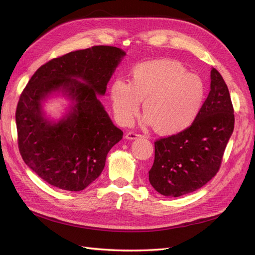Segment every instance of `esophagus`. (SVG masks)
Wrapping results in <instances>:
<instances>
[{"label": "esophagus", "mask_w": 255, "mask_h": 255, "mask_svg": "<svg viewBox=\"0 0 255 255\" xmlns=\"http://www.w3.org/2000/svg\"><path fill=\"white\" fill-rule=\"evenodd\" d=\"M126 137L128 139H136V138H138V137H144V135H141V134L135 132V131H129V132H128L126 134Z\"/></svg>", "instance_id": "esophagus-1"}]
</instances>
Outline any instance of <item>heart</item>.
I'll return each instance as SVG.
<instances>
[{
  "instance_id": "obj_1",
  "label": "heart",
  "mask_w": 255,
  "mask_h": 255,
  "mask_svg": "<svg viewBox=\"0 0 255 255\" xmlns=\"http://www.w3.org/2000/svg\"><path fill=\"white\" fill-rule=\"evenodd\" d=\"M110 98L117 120L129 124L138 113L140 101L144 121L165 135L188 128L199 117L206 101V84L178 61L158 59L135 65L128 83L115 80Z\"/></svg>"
}]
</instances>
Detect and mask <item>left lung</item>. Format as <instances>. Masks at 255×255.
<instances>
[{
    "instance_id": "left-lung-1",
    "label": "left lung",
    "mask_w": 255,
    "mask_h": 255,
    "mask_svg": "<svg viewBox=\"0 0 255 255\" xmlns=\"http://www.w3.org/2000/svg\"><path fill=\"white\" fill-rule=\"evenodd\" d=\"M235 116L221 73L211 69V90L199 117L185 131L154 141L149 182L161 195L179 197L206 185L219 172Z\"/></svg>"
}]
</instances>
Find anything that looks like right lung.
I'll list each match as a JSON object with an SVG mask.
<instances>
[{"instance_id":"obj_1","label":"right lung","mask_w":255,"mask_h":255,"mask_svg":"<svg viewBox=\"0 0 255 255\" xmlns=\"http://www.w3.org/2000/svg\"><path fill=\"white\" fill-rule=\"evenodd\" d=\"M124 55L118 47L97 45L59 56L42 65L20 94L16 109L19 152L24 163L54 187H88L101 175L110 149L122 139L123 132L97 95L105 94ZM59 88L76 103L69 116L52 125L42 117L40 103Z\"/></svg>"}]
</instances>
